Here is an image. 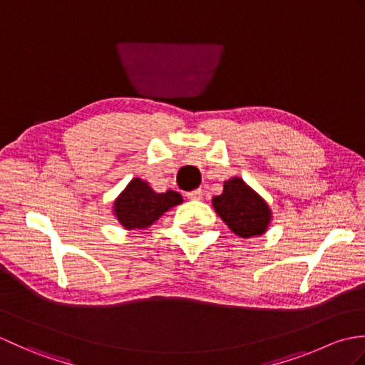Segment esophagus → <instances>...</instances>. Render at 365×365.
I'll list each match as a JSON object with an SVG mask.
<instances>
[{
    "mask_svg": "<svg viewBox=\"0 0 365 365\" xmlns=\"http://www.w3.org/2000/svg\"><path fill=\"white\" fill-rule=\"evenodd\" d=\"M187 197L188 199H191V200H200L204 197V191L202 190H195V191H190L188 195H187Z\"/></svg>",
    "mask_w": 365,
    "mask_h": 365,
    "instance_id": "obj_1",
    "label": "esophagus"
}]
</instances>
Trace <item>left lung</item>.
I'll list each match as a JSON object with an SVG mask.
<instances>
[{"instance_id": "obj_1", "label": "left lung", "mask_w": 365, "mask_h": 365, "mask_svg": "<svg viewBox=\"0 0 365 365\" xmlns=\"http://www.w3.org/2000/svg\"><path fill=\"white\" fill-rule=\"evenodd\" d=\"M212 204L227 227L242 238L263 235L271 222V210L265 199L240 177L224 182L222 192L212 199Z\"/></svg>"}]
</instances>
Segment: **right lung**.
Wrapping results in <instances>:
<instances>
[{
    "mask_svg": "<svg viewBox=\"0 0 365 365\" xmlns=\"http://www.w3.org/2000/svg\"><path fill=\"white\" fill-rule=\"evenodd\" d=\"M182 202V195L177 191L155 192L149 183L136 177L114 200L113 213L127 230L147 229L169 208Z\"/></svg>",
    "mask_w": 365,
    "mask_h": 365,
    "instance_id": "add662e5",
    "label": "right lung"
}]
</instances>
